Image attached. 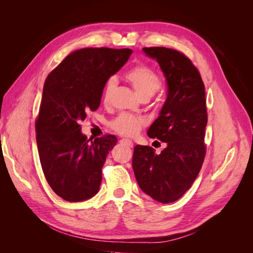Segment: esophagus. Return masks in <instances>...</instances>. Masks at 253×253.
<instances>
[{"label": "esophagus", "mask_w": 253, "mask_h": 253, "mask_svg": "<svg viewBox=\"0 0 253 253\" xmlns=\"http://www.w3.org/2000/svg\"><path fill=\"white\" fill-rule=\"evenodd\" d=\"M120 142H122V143L126 144L127 147H129V148H133V141H132V140L126 139V138H122V139L120 140Z\"/></svg>", "instance_id": "obj_1"}]
</instances>
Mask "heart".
<instances>
[{
  "label": "heart",
  "mask_w": 253,
  "mask_h": 253,
  "mask_svg": "<svg viewBox=\"0 0 253 253\" xmlns=\"http://www.w3.org/2000/svg\"><path fill=\"white\" fill-rule=\"evenodd\" d=\"M125 78L131 83V85L135 89L136 94L141 97L151 98L162 86L159 76L145 65H137L129 70ZM116 79L110 78L106 81L103 88V100L108 101L111 96L112 90L116 86ZM143 126V120L139 117H136L132 114L122 113L117 118L111 121L110 126L120 135L133 136L138 133Z\"/></svg>",
  "instance_id": "b5f03b06"
}]
</instances>
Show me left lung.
<instances>
[{
	"mask_svg": "<svg viewBox=\"0 0 253 253\" xmlns=\"http://www.w3.org/2000/svg\"><path fill=\"white\" fill-rule=\"evenodd\" d=\"M142 50L157 61L166 78V102L148 136L166 142L167 147L156 154L149 145L137 144L132 167L143 192L159 203L169 204L191 188L204 163L208 121L205 85L200 72L183 53L167 47Z\"/></svg>",
	"mask_w": 253,
	"mask_h": 253,
	"instance_id": "left-lung-1",
	"label": "left lung"
}]
</instances>
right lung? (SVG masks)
Instances as JSON below:
<instances>
[{
	"label": "right lung",
	"instance_id": "1",
	"mask_svg": "<svg viewBox=\"0 0 253 253\" xmlns=\"http://www.w3.org/2000/svg\"><path fill=\"white\" fill-rule=\"evenodd\" d=\"M132 52L128 48L78 49L45 80L36 120L37 145L45 178L64 201H86L100 189L102 167L117 138L105 135L88 139L79 124L99 108L106 81Z\"/></svg>",
	"mask_w": 253,
	"mask_h": 253
}]
</instances>
